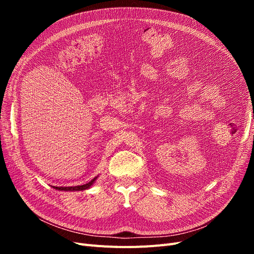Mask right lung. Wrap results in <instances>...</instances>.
I'll return each mask as SVG.
<instances>
[{"mask_svg": "<svg viewBox=\"0 0 254 254\" xmlns=\"http://www.w3.org/2000/svg\"><path fill=\"white\" fill-rule=\"evenodd\" d=\"M98 178V176H96L94 179H92L90 182L83 184V186H76V187H52L55 190H64V191H76V190H84L90 189L92 186H93L94 182L96 181V179Z\"/></svg>", "mask_w": 254, "mask_h": 254, "instance_id": "obj_1", "label": "right lung"}]
</instances>
